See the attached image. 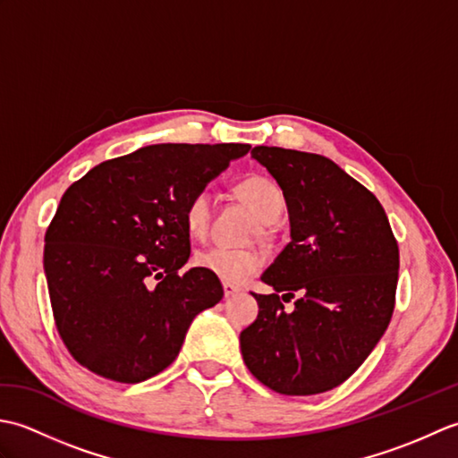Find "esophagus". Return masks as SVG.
I'll use <instances>...</instances> for the list:
<instances>
[{
  "mask_svg": "<svg viewBox=\"0 0 458 458\" xmlns=\"http://www.w3.org/2000/svg\"><path fill=\"white\" fill-rule=\"evenodd\" d=\"M222 289H224V295L226 297H230V295H236V293H240V287L238 285H234V284H228V281H224L222 284Z\"/></svg>",
  "mask_w": 458,
  "mask_h": 458,
  "instance_id": "1",
  "label": "esophagus"
}]
</instances>
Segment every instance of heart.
<instances>
[{
  "mask_svg": "<svg viewBox=\"0 0 458 458\" xmlns=\"http://www.w3.org/2000/svg\"><path fill=\"white\" fill-rule=\"evenodd\" d=\"M234 192L261 222L269 224L277 220L285 208L284 192L276 181L264 177V174H250V177L238 181ZM182 222L192 238H202L207 234L210 226V197L207 191L194 192L187 200L182 208ZM194 266L222 281H228V284H240V281L258 274L264 266V259L254 250L214 246L197 251Z\"/></svg>",
  "mask_w": 458,
  "mask_h": 458,
  "instance_id": "heart-1",
  "label": "heart"
}]
</instances>
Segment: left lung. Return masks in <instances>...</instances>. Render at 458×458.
Listing matches in <instances>:
<instances>
[{"label": "left lung", "mask_w": 458, "mask_h": 458, "mask_svg": "<svg viewBox=\"0 0 458 458\" xmlns=\"http://www.w3.org/2000/svg\"><path fill=\"white\" fill-rule=\"evenodd\" d=\"M251 157L284 191L291 242L261 276L274 293H251L259 313L240 333L242 356L269 390L323 394L356 372L390 325L400 248L382 204L336 163L266 145Z\"/></svg>", "instance_id": "obj_1"}]
</instances>
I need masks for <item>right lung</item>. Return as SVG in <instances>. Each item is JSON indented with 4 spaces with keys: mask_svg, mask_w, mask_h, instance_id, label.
Segmentation results:
<instances>
[{
    "mask_svg": "<svg viewBox=\"0 0 458 458\" xmlns=\"http://www.w3.org/2000/svg\"><path fill=\"white\" fill-rule=\"evenodd\" d=\"M248 143H159L72 182L45 234L58 336L81 366L120 384L163 372L200 310L224 295L191 256L182 208Z\"/></svg>",
    "mask_w": 458,
    "mask_h": 458,
    "instance_id": "1",
    "label": "right lung"
}]
</instances>
